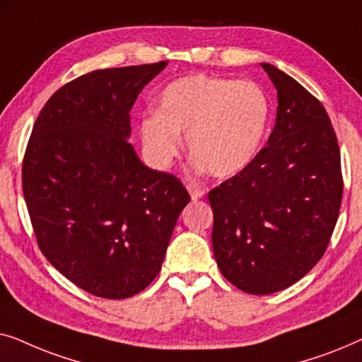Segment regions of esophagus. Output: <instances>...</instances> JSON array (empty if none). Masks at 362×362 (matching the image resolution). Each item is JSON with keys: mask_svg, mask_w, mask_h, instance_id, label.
I'll use <instances>...</instances> for the list:
<instances>
[{"mask_svg": "<svg viewBox=\"0 0 362 362\" xmlns=\"http://www.w3.org/2000/svg\"><path fill=\"white\" fill-rule=\"evenodd\" d=\"M186 187H187V191H189V194H191V197L194 201L196 199H201V197L206 194L204 187H201L199 185H196V182H189V185H187Z\"/></svg>", "mask_w": 362, "mask_h": 362, "instance_id": "1", "label": "esophagus"}]
</instances>
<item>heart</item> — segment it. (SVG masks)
I'll list each match as a JSON object with an SVG mask.
<instances>
[{
    "mask_svg": "<svg viewBox=\"0 0 362 362\" xmlns=\"http://www.w3.org/2000/svg\"><path fill=\"white\" fill-rule=\"evenodd\" d=\"M270 118V98L259 83L202 74L181 77L163 88L158 112L140 120L141 148L153 166L168 170L185 135L192 170L230 177L259 155Z\"/></svg>",
    "mask_w": 362,
    "mask_h": 362,
    "instance_id": "1",
    "label": "heart"
}]
</instances>
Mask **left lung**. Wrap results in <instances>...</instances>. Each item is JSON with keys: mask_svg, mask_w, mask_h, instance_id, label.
I'll return each mask as SVG.
<instances>
[{"mask_svg": "<svg viewBox=\"0 0 362 362\" xmlns=\"http://www.w3.org/2000/svg\"><path fill=\"white\" fill-rule=\"evenodd\" d=\"M260 66L279 98L274 132L244 171L207 196L217 267L250 295L288 288L318 264L343 197L339 146L325 107L288 74Z\"/></svg>", "mask_w": 362, "mask_h": 362, "instance_id": "left-lung-1", "label": "left lung"}]
</instances>
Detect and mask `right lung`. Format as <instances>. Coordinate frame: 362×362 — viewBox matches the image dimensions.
I'll list each match as a JSON object with an SVG mask.
<instances>
[{
  "label": "right lung",
  "instance_id": "right-lung-1",
  "mask_svg": "<svg viewBox=\"0 0 362 362\" xmlns=\"http://www.w3.org/2000/svg\"><path fill=\"white\" fill-rule=\"evenodd\" d=\"M166 66L103 69L66 83L39 113L24 155L39 249L100 298H130L151 284L191 201L177 177L143 165L128 141L138 93Z\"/></svg>",
  "mask_w": 362,
  "mask_h": 362
}]
</instances>
